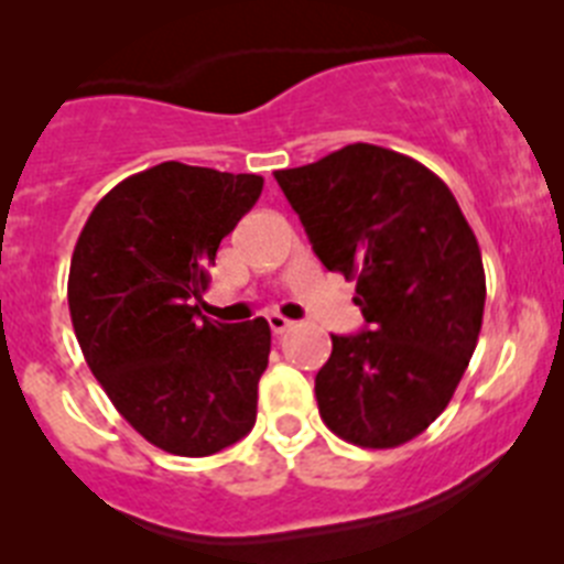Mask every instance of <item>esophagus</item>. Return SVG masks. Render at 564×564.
Listing matches in <instances>:
<instances>
[{
	"instance_id": "1",
	"label": "esophagus",
	"mask_w": 564,
	"mask_h": 564,
	"mask_svg": "<svg viewBox=\"0 0 564 564\" xmlns=\"http://www.w3.org/2000/svg\"><path fill=\"white\" fill-rule=\"evenodd\" d=\"M268 325H271V330L276 333V336H282L285 330H291L293 322H291V318L282 316V313H271V316H268Z\"/></svg>"
}]
</instances>
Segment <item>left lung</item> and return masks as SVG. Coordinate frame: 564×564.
I'll return each instance as SVG.
<instances>
[{"label": "left lung", "instance_id": "left-lung-1", "mask_svg": "<svg viewBox=\"0 0 564 564\" xmlns=\"http://www.w3.org/2000/svg\"><path fill=\"white\" fill-rule=\"evenodd\" d=\"M273 177L322 265L356 279L367 322L330 336L318 415L364 449L412 441L446 410L477 347L486 273L475 231L435 172L372 143Z\"/></svg>", "mask_w": 564, "mask_h": 564}]
</instances>
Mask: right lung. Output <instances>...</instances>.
<instances>
[{
  "mask_svg": "<svg viewBox=\"0 0 564 564\" xmlns=\"http://www.w3.org/2000/svg\"><path fill=\"white\" fill-rule=\"evenodd\" d=\"M259 194V174L166 161L101 197L73 251L67 302L89 370L169 455H214L257 421L271 327L220 325L197 305L223 237Z\"/></svg>",
  "mask_w": 564,
  "mask_h": 564,
  "instance_id": "obj_1",
  "label": "right lung"
}]
</instances>
